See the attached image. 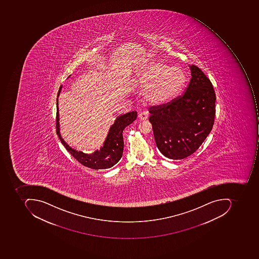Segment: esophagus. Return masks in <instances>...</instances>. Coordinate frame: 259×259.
I'll return each instance as SVG.
<instances>
[{
    "label": "esophagus",
    "mask_w": 259,
    "mask_h": 259,
    "mask_svg": "<svg viewBox=\"0 0 259 259\" xmlns=\"http://www.w3.org/2000/svg\"><path fill=\"white\" fill-rule=\"evenodd\" d=\"M138 118L140 121H144V120H147L148 119V114L146 113H139V116H138Z\"/></svg>",
    "instance_id": "34e87169"
}]
</instances>
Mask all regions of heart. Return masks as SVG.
Wrapping results in <instances>:
<instances>
[{
  "mask_svg": "<svg viewBox=\"0 0 259 259\" xmlns=\"http://www.w3.org/2000/svg\"><path fill=\"white\" fill-rule=\"evenodd\" d=\"M136 81L143 87L144 101L152 105H161L170 101L182 90L186 75L180 67L153 61L137 73Z\"/></svg>",
  "mask_w": 259,
  "mask_h": 259,
  "instance_id": "1",
  "label": "heart"
}]
</instances>
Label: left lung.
<instances>
[{"mask_svg": "<svg viewBox=\"0 0 259 259\" xmlns=\"http://www.w3.org/2000/svg\"><path fill=\"white\" fill-rule=\"evenodd\" d=\"M191 78L181 97L149 110L156 146L164 156H191L209 135L215 114V94L203 71L190 65Z\"/></svg>", "mask_w": 259, "mask_h": 259, "instance_id": "obj_1", "label": "left lung"}]
</instances>
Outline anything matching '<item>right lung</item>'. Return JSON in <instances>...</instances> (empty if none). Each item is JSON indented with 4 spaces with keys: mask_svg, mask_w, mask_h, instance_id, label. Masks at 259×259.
<instances>
[{
    "mask_svg": "<svg viewBox=\"0 0 259 259\" xmlns=\"http://www.w3.org/2000/svg\"><path fill=\"white\" fill-rule=\"evenodd\" d=\"M71 76V75H70ZM69 76V77H70ZM68 77V78H69ZM63 85L60 87L57 98V134L63 146L80 163L84 166L93 169H105L112 167L119 162L122 157L123 150V131L131 124L137 117V112L132 111L118 116L113 124L110 126L103 145L93 153H84L81 151L73 149L63 139L60 128L59 107L58 97L62 90Z\"/></svg>",
    "mask_w": 259,
    "mask_h": 259,
    "instance_id": "1",
    "label": "right lung"
}]
</instances>
